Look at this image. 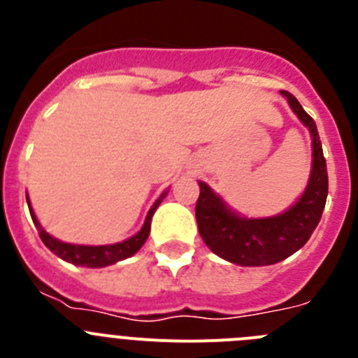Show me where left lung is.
<instances>
[{
  "label": "left lung",
  "mask_w": 358,
  "mask_h": 358,
  "mask_svg": "<svg viewBox=\"0 0 358 358\" xmlns=\"http://www.w3.org/2000/svg\"><path fill=\"white\" fill-rule=\"evenodd\" d=\"M281 94L312 136V172L299 201L276 217L245 218L231 211L206 182H199L201 195L195 204V217L202 240L217 256L243 267L278 264L299 251L317 227L327 204V159L315 122L294 94L289 91H281Z\"/></svg>",
  "instance_id": "left-lung-1"
}]
</instances>
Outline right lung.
Returning <instances> with one entry per match:
<instances>
[{"label": "right lung", "mask_w": 358, "mask_h": 358, "mask_svg": "<svg viewBox=\"0 0 358 358\" xmlns=\"http://www.w3.org/2000/svg\"><path fill=\"white\" fill-rule=\"evenodd\" d=\"M166 197V192L161 194V197L154 202V206L150 208L148 211L147 218H145V224L134 236L131 238L123 240V242L118 243H110V245H75V243H66L61 242V240L53 238L52 235H48L46 231L43 229V226L37 220L36 213L31 210L30 206V199L27 197L28 208H30V215L31 220L36 224L37 231H39L41 240L44 242V245L57 255L59 258H62L64 262H69L73 265H80V267H91V268H98V267H107V265H113L116 262H122L129 256H132L134 252H138L141 249V245L145 243V240L148 238V233H150V220L154 211L157 210V206L161 204V201Z\"/></svg>", "instance_id": "add662e5"}]
</instances>
